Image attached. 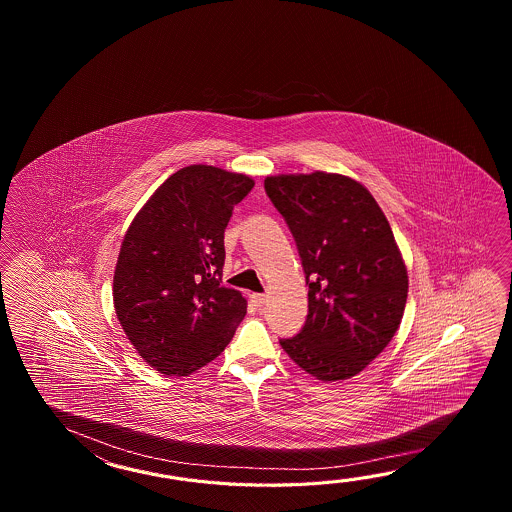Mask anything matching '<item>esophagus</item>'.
I'll list each match as a JSON object with an SVG mask.
<instances>
[{"label":"esophagus","mask_w":512,"mask_h":512,"mask_svg":"<svg viewBox=\"0 0 512 512\" xmlns=\"http://www.w3.org/2000/svg\"><path fill=\"white\" fill-rule=\"evenodd\" d=\"M251 302L256 305V307H261V305L267 302V296H265V294H251Z\"/></svg>","instance_id":"1"}]
</instances>
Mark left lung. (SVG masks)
Masks as SVG:
<instances>
[{
    "label": "left lung",
    "instance_id": "left-lung-1",
    "mask_svg": "<svg viewBox=\"0 0 512 512\" xmlns=\"http://www.w3.org/2000/svg\"><path fill=\"white\" fill-rule=\"evenodd\" d=\"M265 192L293 234L309 313L283 351L318 381H346L390 344L408 274L392 227L368 188L340 174L271 175Z\"/></svg>",
    "mask_w": 512,
    "mask_h": 512
}]
</instances>
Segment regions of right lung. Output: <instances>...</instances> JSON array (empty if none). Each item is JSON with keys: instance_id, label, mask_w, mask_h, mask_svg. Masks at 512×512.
Segmentation results:
<instances>
[{"instance_id": "add662e5", "label": "right lung", "mask_w": 512, "mask_h": 512, "mask_svg": "<svg viewBox=\"0 0 512 512\" xmlns=\"http://www.w3.org/2000/svg\"><path fill=\"white\" fill-rule=\"evenodd\" d=\"M254 186L249 175L185 166L159 186L120 245L113 304L144 362L186 377L221 355L247 313L240 291L221 287L225 229Z\"/></svg>"}]
</instances>
